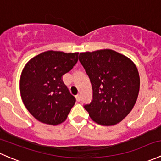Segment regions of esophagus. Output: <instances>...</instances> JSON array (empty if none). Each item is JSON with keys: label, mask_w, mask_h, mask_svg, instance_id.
I'll list each match as a JSON object with an SVG mask.
<instances>
[{"label": "esophagus", "mask_w": 161, "mask_h": 161, "mask_svg": "<svg viewBox=\"0 0 161 161\" xmlns=\"http://www.w3.org/2000/svg\"><path fill=\"white\" fill-rule=\"evenodd\" d=\"M76 100H77V102H80L81 100L80 95H77V96H76Z\"/></svg>", "instance_id": "obj_1"}]
</instances>
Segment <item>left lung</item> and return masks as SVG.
Listing matches in <instances>:
<instances>
[{"instance_id":"left-lung-1","label":"left lung","mask_w":161,"mask_h":161,"mask_svg":"<svg viewBox=\"0 0 161 161\" xmlns=\"http://www.w3.org/2000/svg\"><path fill=\"white\" fill-rule=\"evenodd\" d=\"M79 59L92 84V100L84 106L91 119L102 126L119 123L137 99V68L129 58L111 49L82 52Z\"/></svg>"}]
</instances>
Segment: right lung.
Segmentation results:
<instances>
[{
  "label": "right lung",
  "mask_w": 161,
  "mask_h": 161,
  "mask_svg": "<svg viewBox=\"0 0 161 161\" xmlns=\"http://www.w3.org/2000/svg\"><path fill=\"white\" fill-rule=\"evenodd\" d=\"M79 52L47 51L25 65L20 78V92L28 112L38 121L58 125L66 119L75 99L62 75L77 63Z\"/></svg>",
  "instance_id": "obj_1"
}]
</instances>
